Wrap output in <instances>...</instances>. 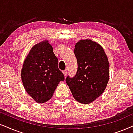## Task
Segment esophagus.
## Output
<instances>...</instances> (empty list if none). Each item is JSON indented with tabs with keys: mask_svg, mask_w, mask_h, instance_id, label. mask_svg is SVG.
<instances>
[{
	"mask_svg": "<svg viewBox=\"0 0 133 133\" xmlns=\"http://www.w3.org/2000/svg\"><path fill=\"white\" fill-rule=\"evenodd\" d=\"M63 72L64 75V76H65V77H66V75H67V74H68V70H67V69H65V70H64L63 71Z\"/></svg>",
	"mask_w": 133,
	"mask_h": 133,
	"instance_id": "obj_1",
	"label": "esophagus"
}]
</instances>
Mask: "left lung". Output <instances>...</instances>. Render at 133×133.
<instances>
[{"instance_id": "1", "label": "left lung", "mask_w": 133, "mask_h": 133, "mask_svg": "<svg viewBox=\"0 0 133 133\" xmlns=\"http://www.w3.org/2000/svg\"><path fill=\"white\" fill-rule=\"evenodd\" d=\"M78 68L74 77L65 82L77 101L89 104L104 91L109 79V63L101 45L91 40H81L74 50Z\"/></svg>"}]
</instances>
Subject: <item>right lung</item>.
I'll return each instance as SVG.
<instances>
[{"label":"right lung","instance_id":"obj_1","mask_svg":"<svg viewBox=\"0 0 133 133\" xmlns=\"http://www.w3.org/2000/svg\"><path fill=\"white\" fill-rule=\"evenodd\" d=\"M21 79L26 92L37 103L51 99L59 83L64 80L58 68V58L48 40L31 48L23 63Z\"/></svg>","mask_w":133,"mask_h":133}]
</instances>
